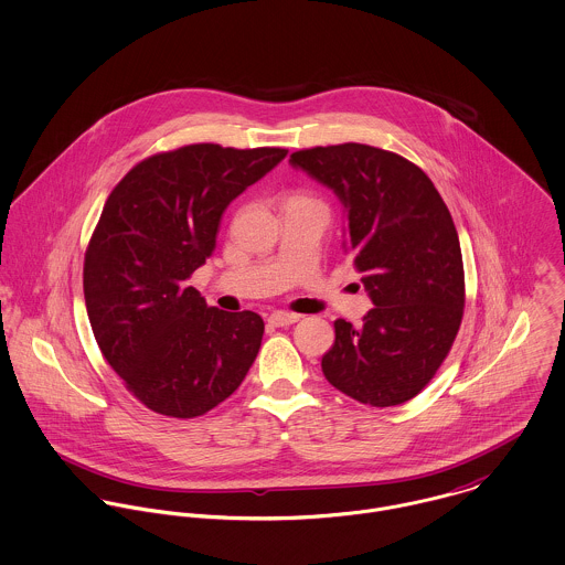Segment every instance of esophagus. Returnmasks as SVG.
Returning <instances> with one entry per match:
<instances>
[{
	"mask_svg": "<svg viewBox=\"0 0 565 565\" xmlns=\"http://www.w3.org/2000/svg\"><path fill=\"white\" fill-rule=\"evenodd\" d=\"M267 322L271 323V326H291V323L300 322V316H296V313H285V311H278V313H271L269 316V320Z\"/></svg>",
	"mask_w": 565,
	"mask_h": 565,
	"instance_id": "esophagus-1",
	"label": "esophagus"
}]
</instances>
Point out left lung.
Masks as SVG:
<instances>
[{"instance_id": "left-lung-1", "label": "left lung", "mask_w": 565, "mask_h": 565, "mask_svg": "<svg viewBox=\"0 0 565 565\" xmlns=\"http://www.w3.org/2000/svg\"><path fill=\"white\" fill-rule=\"evenodd\" d=\"M289 162L339 198L343 249L374 305L359 328L334 322L323 376L356 403H406L435 376L463 318V260L450 211L417 164L387 150L341 143L294 152Z\"/></svg>"}]
</instances>
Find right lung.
<instances>
[{"label":"right lung","instance_id":"right-lung-1","mask_svg":"<svg viewBox=\"0 0 565 565\" xmlns=\"http://www.w3.org/2000/svg\"><path fill=\"white\" fill-rule=\"evenodd\" d=\"M287 157L280 148L184 146L132 167L84 256V300L108 365L148 408L198 417L252 367L265 323L209 307L189 276L217 245L228 204Z\"/></svg>","mask_w":565,"mask_h":565}]
</instances>
